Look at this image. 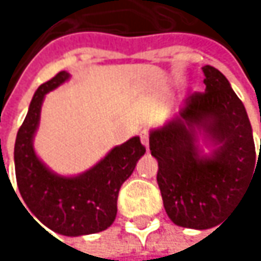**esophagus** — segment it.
<instances>
[{
	"label": "esophagus",
	"instance_id": "34e87169",
	"mask_svg": "<svg viewBox=\"0 0 261 261\" xmlns=\"http://www.w3.org/2000/svg\"><path fill=\"white\" fill-rule=\"evenodd\" d=\"M141 141H142V144L145 145V148L148 150V142H150V139H148V133H147V129H144V132H141Z\"/></svg>",
	"mask_w": 261,
	"mask_h": 261
}]
</instances>
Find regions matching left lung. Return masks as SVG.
Here are the masks:
<instances>
[{
    "label": "left lung",
    "instance_id": "1",
    "mask_svg": "<svg viewBox=\"0 0 261 261\" xmlns=\"http://www.w3.org/2000/svg\"><path fill=\"white\" fill-rule=\"evenodd\" d=\"M202 72L204 92L189 96L172 120L150 132L165 212L189 229H211L224 221L257 173L261 154V144L255 153L245 105L229 80L209 65ZM198 136L214 145L211 155L199 148Z\"/></svg>",
    "mask_w": 261,
    "mask_h": 261
}]
</instances>
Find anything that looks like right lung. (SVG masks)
<instances>
[{
    "label": "right lung",
    "mask_w": 261,
    "mask_h": 261,
    "mask_svg": "<svg viewBox=\"0 0 261 261\" xmlns=\"http://www.w3.org/2000/svg\"><path fill=\"white\" fill-rule=\"evenodd\" d=\"M69 77L66 71H60L38 86L18 129L13 159L18 189L32 215L54 232L79 237L102 232L113 224L120 186L133 173L145 147L139 136H135L111 148L94 167L77 176H60L47 169L34 150V136L44 96Z\"/></svg>",
    "instance_id": "1"
}]
</instances>
